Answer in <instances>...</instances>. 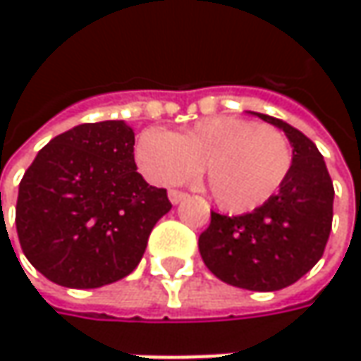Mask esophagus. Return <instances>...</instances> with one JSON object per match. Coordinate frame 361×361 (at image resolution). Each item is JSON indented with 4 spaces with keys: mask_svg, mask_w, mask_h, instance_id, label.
<instances>
[{
    "mask_svg": "<svg viewBox=\"0 0 361 361\" xmlns=\"http://www.w3.org/2000/svg\"><path fill=\"white\" fill-rule=\"evenodd\" d=\"M187 199L188 195L187 192H183V190H171V192H169V201L173 202V204H178V202L187 201Z\"/></svg>",
    "mask_w": 361,
    "mask_h": 361,
    "instance_id": "esophagus-1",
    "label": "esophagus"
}]
</instances>
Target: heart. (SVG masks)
I'll use <instances>...</instances> for the list:
<instances>
[{"label":"heart","instance_id":"obj_1","mask_svg":"<svg viewBox=\"0 0 361 361\" xmlns=\"http://www.w3.org/2000/svg\"><path fill=\"white\" fill-rule=\"evenodd\" d=\"M140 173L154 185H174L199 174L227 213H249L281 188L293 164L283 132L239 116L199 120L183 134L148 128L134 146Z\"/></svg>","mask_w":361,"mask_h":361}]
</instances>
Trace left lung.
<instances>
[{
  "label": "left lung",
  "instance_id": "obj_1",
  "mask_svg": "<svg viewBox=\"0 0 361 361\" xmlns=\"http://www.w3.org/2000/svg\"><path fill=\"white\" fill-rule=\"evenodd\" d=\"M285 132L293 164L281 188L251 213H211L199 251L225 283L251 291H277L301 279L322 259L334 219V183L312 140L269 114L251 112Z\"/></svg>",
  "mask_w": 361,
  "mask_h": 361
}]
</instances>
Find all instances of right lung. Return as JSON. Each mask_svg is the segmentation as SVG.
<instances>
[{"label":"right lung","mask_w":361,"mask_h":361,"mask_svg":"<svg viewBox=\"0 0 361 361\" xmlns=\"http://www.w3.org/2000/svg\"><path fill=\"white\" fill-rule=\"evenodd\" d=\"M164 188L136 173L124 120L78 124L44 146L20 183L23 255L49 281L94 289L130 275L148 235L171 211Z\"/></svg>","instance_id":"obj_1"}]
</instances>
